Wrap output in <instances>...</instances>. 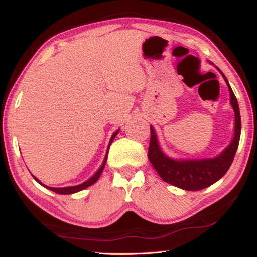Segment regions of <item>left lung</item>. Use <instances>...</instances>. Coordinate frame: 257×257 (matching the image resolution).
I'll use <instances>...</instances> for the list:
<instances>
[{
    "label": "left lung",
    "mask_w": 257,
    "mask_h": 257,
    "mask_svg": "<svg viewBox=\"0 0 257 257\" xmlns=\"http://www.w3.org/2000/svg\"><path fill=\"white\" fill-rule=\"evenodd\" d=\"M216 69L221 72L219 68ZM221 75L228 85L230 103L234 111V136L231 143L220 155L213 159L203 160H173L165 155L160 149L158 137L153 127H151V141L149 154H147L149 160L159 176L165 182L176 186L178 188L195 191L213 185L227 173L237 152L241 132L240 112H239L237 98L227 78L222 72Z\"/></svg>",
    "instance_id": "obj_1"
}]
</instances>
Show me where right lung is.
Here are the masks:
<instances>
[{
	"instance_id": "1",
	"label": "right lung",
	"mask_w": 257,
	"mask_h": 257,
	"mask_svg": "<svg viewBox=\"0 0 257 257\" xmlns=\"http://www.w3.org/2000/svg\"><path fill=\"white\" fill-rule=\"evenodd\" d=\"M118 133H119V129L116 130V132L112 135V137H111V139H110V144H111V143L113 142V139L115 138L116 134H118ZM110 144H108V146H110ZM107 153H108V150H107ZM107 153H106V155H105V159H104V162H103V163H102V165H101V168L98 169V171H97L96 173H95V175H94L92 178H89L88 180L85 181V182H82V184L78 185V186L63 187V188H54V187H49V186H45V185H43L42 182H41L40 180H38L36 177H35V176H33V177H34V179L38 182V184H41L43 187H45V188L50 189V190H52V191H54V193H56V194H61V195H69V194H75V193H77V191H80V190H82V189L87 188V187L92 186L93 184H95V182H96V181L98 180V178L101 177V175H102V172H103V169H104V167H105V163H106V160H107Z\"/></svg>"
}]
</instances>
